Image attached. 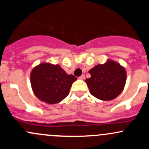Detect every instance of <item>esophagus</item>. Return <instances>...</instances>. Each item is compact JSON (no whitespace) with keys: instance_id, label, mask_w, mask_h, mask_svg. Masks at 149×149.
Listing matches in <instances>:
<instances>
[{"instance_id":"esophagus-1","label":"esophagus","mask_w":149,"mask_h":149,"mask_svg":"<svg viewBox=\"0 0 149 149\" xmlns=\"http://www.w3.org/2000/svg\"><path fill=\"white\" fill-rule=\"evenodd\" d=\"M79 79H82V80H83V79H85V76H84V74H83V75H81V76L80 77H79Z\"/></svg>"}]
</instances>
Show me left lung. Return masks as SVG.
<instances>
[{
	"instance_id": "8db88e82",
	"label": "left lung",
	"mask_w": 149,
	"mask_h": 149,
	"mask_svg": "<svg viewBox=\"0 0 149 149\" xmlns=\"http://www.w3.org/2000/svg\"><path fill=\"white\" fill-rule=\"evenodd\" d=\"M88 73L91 77L85 81L91 95L99 100H113L122 92L125 84V70L114 61L96 65Z\"/></svg>"
}]
</instances>
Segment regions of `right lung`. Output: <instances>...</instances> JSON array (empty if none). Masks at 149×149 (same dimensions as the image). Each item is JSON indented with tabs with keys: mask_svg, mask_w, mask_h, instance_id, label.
Segmentation results:
<instances>
[{
	"mask_svg": "<svg viewBox=\"0 0 149 149\" xmlns=\"http://www.w3.org/2000/svg\"><path fill=\"white\" fill-rule=\"evenodd\" d=\"M34 94L39 100L53 104L68 95L72 84L77 79L68 75L58 65L41 63L34 68L30 76Z\"/></svg>",
	"mask_w": 149,
	"mask_h": 149,
	"instance_id": "obj_1",
	"label": "right lung"
}]
</instances>
